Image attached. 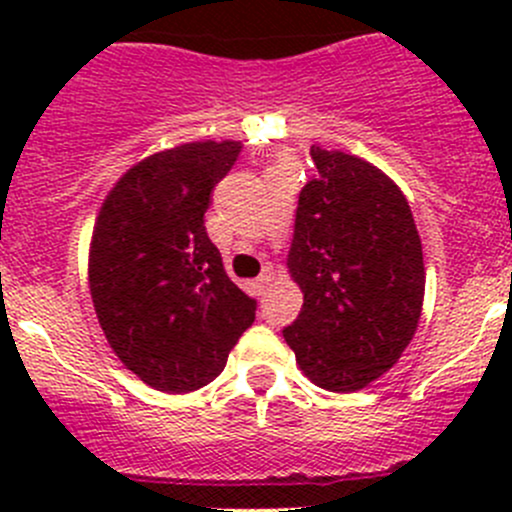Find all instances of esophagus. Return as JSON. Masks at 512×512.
I'll return each mask as SVG.
<instances>
[{
    "mask_svg": "<svg viewBox=\"0 0 512 512\" xmlns=\"http://www.w3.org/2000/svg\"><path fill=\"white\" fill-rule=\"evenodd\" d=\"M267 285H270V275H267V272H262V275L257 277V280H255V287H257V292H260V294L265 292Z\"/></svg>",
    "mask_w": 512,
    "mask_h": 512,
    "instance_id": "esophagus-1",
    "label": "esophagus"
}]
</instances>
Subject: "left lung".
<instances>
[{"label": "left lung", "instance_id": "obj_1", "mask_svg": "<svg viewBox=\"0 0 512 512\" xmlns=\"http://www.w3.org/2000/svg\"><path fill=\"white\" fill-rule=\"evenodd\" d=\"M317 175L299 193L287 265L302 287L282 329L297 364L337 394L364 389L399 361L418 327L423 252L389 175L342 151H309Z\"/></svg>", "mask_w": 512, "mask_h": 512}]
</instances>
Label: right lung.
Masks as SVG:
<instances>
[{
    "label": "right lung",
    "mask_w": 512,
    "mask_h": 512,
    "mask_svg": "<svg viewBox=\"0 0 512 512\" xmlns=\"http://www.w3.org/2000/svg\"><path fill=\"white\" fill-rule=\"evenodd\" d=\"M237 141L185 143L133 165L103 200L89 285L103 334L141 381L168 394L210 384L257 302L223 270L205 230Z\"/></svg>",
    "instance_id": "obj_1"
}]
</instances>
